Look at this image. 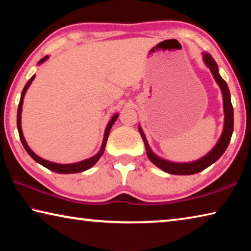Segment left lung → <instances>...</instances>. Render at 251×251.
Here are the masks:
<instances>
[{
	"mask_svg": "<svg viewBox=\"0 0 251 251\" xmlns=\"http://www.w3.org/2000/svg\"><path fill=\"white\" fill-rule=\"evenodd\" d=\"M203 61L205 64L209 67L212 76L217 84L219 85L220 90L223 93V99H224V112H225V124H224V130L223 134L220 136L218 143L216 144V146L208 152L206 156H203L202 158L198 159L196 161H192V163H173V161L165 160L160 157L156 156L154 152L151 151L148 142L146 139L145 134L143 133V129L141 126H138V130L141 133V136L143 138L144 143H145L147 157L150 158L152 164L156 165L157 167L160 168L161 171L166 172L168 174H173V175H193L203 171L207 167H209L211 164H214L216 160L220 158L225 151L227 150L229 145V142L231 139V135L233 131V108L230 100V92L227 86V83L223 79L222 76L218 73V66L217 63L215 62V59L212 58L210 54L203 53Z\"/></svg>",
	"mask_w": 251,
	"mask_h": 251,
	"instance_id": "1",
	"label": "left lung"
}]
</instances>
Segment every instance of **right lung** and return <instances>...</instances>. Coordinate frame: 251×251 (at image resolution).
<instances>
[{
    "label": "right lung",
    "instance_id": "1",
    "mask_svg": "<svg viewBox=\"0 0 251 251\" xmlns=\"http://www.w3.org/2000/svg\"><path fill=\"white\" fill-rule=\"evenodd\" d=\"M49 58V56H45L43 58H41L39 61V64H42V63L45 62L46 59ZM35 78V75H33L31 78L28 79V82L25 85L23 91H22V94H21V100H20V104H19V108H18V129H19V135H20V138H21V142H22L23 146L25 148V151H27V154L32 157V158L37 161V163L41 164L42 166L46 167L50 171L55 172V173H58V174H75V173H80V172H84L86 171V169L91 168L94 166V165L97 163V160L100 158V156L103 155L104 150H105V146H106V142H107V138H108V135H109V131L110 128H112V126L114 125V123L117 120L118 117V114H115L112 117V120L109 121V123L107 124V127H106L105 129V134H104V139H103V144H101V147H100V151L97 152L95 156L91 157V158L88 159H85L82 161H78V163H74V164H56V163H52V161H49V160H45L43 158H41V157L37 156L35 152H33L31 151V148L28 147V145L25 142V138L23 136L22 133V127H21V114H22V105H23V100H24V95L25 93H26L27 88L29 87V85L33 82V79Z\"/></svg>",
    "mask_w": 251,
    "mask_h": 251
}]
</instances>
